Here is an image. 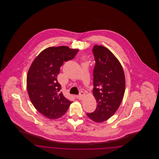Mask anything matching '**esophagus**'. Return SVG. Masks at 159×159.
I'll return each instance as SVG.
<instances>
[{
	"label": "esophagus",
	"mask_w": 159,
	"mask_h": 159,
	"mask_svg": "<svg viewBox=\"0 0 159 159\" xmlns=\"http://www.w3.org/2000/svg\"><path fill=\"white\" fill-rule=\"evenodd\" d=\"M84 97V93L83 92H82V91H81V92H80L79 95H77V98L79 99H82Z\"/></svg>",
	"instance_id": "1"
}]
</instances>
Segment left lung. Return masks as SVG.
Returning <instances> with one entry per match:
<instances>
[{
    "mask_svg": "<svg viewBox=\"0 0 159 159\" xmlns=\"http://www.w3.org/2000/svg\"><path fill=\"white\" fill-rule=\"evenodd\" d=\"M95 65L93 69V95L97 108L87 116L101 123L110 118L119 108L125 91V77L119 61L109 49L101 45L92 49Z\"/></svg>",
    "mask_w": 159,
    "mask_h": 159,
    "instance_id": "1",
    "label": "left lung"
}]
</instances>
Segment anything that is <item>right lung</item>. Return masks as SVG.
Here are the masks:
<instances>
[{"label": "right lung", "mask_w": 159, "mask_h": 159, "mask_svg": "<svg viewBox=\"0 0 159 159\" xmlns=\"http://www.w3.org/2000/svg\"><path fill=\"white\" fill-rule=\"evenodd\" d=\"M79 49L68 46L49 47L34 59L27 76V88L33 105L49 119L61 117L71 101L60 92L57 76L64 62L74 58Z\"/></svg>", "instance_id": "obj_1"}]
</instances>
